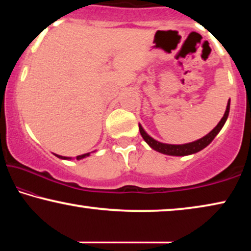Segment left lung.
Here are the masks:
<instances>
[{"label": "left lung", "instance_id": "obj_1", "mask_svg": "<svg viewBox=\"0 0 251 251\" xmlns=\"http://www.w3.org/2000/svg\"><path fill=\"white\" fill-rule=\"evenodd\" d=\"M229 101H231V100H228L227 107H226V111H225V114L222 118L221 121H219L218 125L216 126L215 128L212 129L207 136H204L203 138H201L199 140H195V142H193V143L184 144V145H169V144L160 143V142H157V140L153 139L152 137H150L149 135H147V133L144 131L142 126L139 125L140 135H142L144 140H145V142L149 144V145L152 147L153 150H155L160 153L167 154V155L184 156V155H190V154H194V153L199 152V151L203 150L204 147H207L209 144L212 142V139L215 138L216 135H217V133L221 131L223 126H224L226 120H227V116H228V113H229Z\"/></svg>", "mask_w": 251, "mask_h": 251}]
</instances>
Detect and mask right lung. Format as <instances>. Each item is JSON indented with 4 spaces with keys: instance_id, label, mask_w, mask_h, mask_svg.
<instances>
[{
    "instance_id": "add662e5",
    "label": "right lung",
    "mask_w": 251,
    "mask_h": 251,
    "mask_svg": "<svg viewBox=\"0 0 251 251\" xmlns=\"http://www.w3.org/2000/svg\"><path fill=\"white\" fill-rule=\"evenodd\" d=\"M54 155L59 157V159H64V160H65V159H68V157H65V156L57 155V154H54ZM85 156H89V153H87V154H82V155H78V156H76V160H81V159H83V157H85Z\"/></svg>"
}]
</instances>
